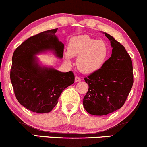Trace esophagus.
Segmentation results:
<instances>
[{"instance_id":"obj_1","label":"esophagus","mask_w":147,"mask_h":147,"mask_svg":"<svg viewBox=\"0 0 147 147\" xmlns=\"http://www.w3.org/2000/svg\"><path fill=\"white\" fill-rule=\"evenodd\" d=\"M81 78H80L79 77H78V76H75V81L76 83H77V82H79V81H81Z\"/></svg>"}]
</instances>
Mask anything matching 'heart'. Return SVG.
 Instances as JSON below:
<instances>
[{
    "instance_id": "heart-1",
    "label": "heart",
    "mask_w": 147,
    "mask_h": 147,
    "mask_svg": "<svg viewBox=\"0 0 147 147\" xmlns=\"http://www.w3.org/2000/svg\"><path fill=\"white\" fill-rule=\"evenodd\" d=\"M109 55L107 44L87 35L72 37L68 41L66 62L70 63V56L78 57L77 68L84 73H92L100 69Z\"/></svg>"
}]
</instances>
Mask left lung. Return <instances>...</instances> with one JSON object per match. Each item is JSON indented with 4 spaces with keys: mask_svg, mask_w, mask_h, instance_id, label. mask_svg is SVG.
I'll return each mask as SVG.
<instances>
[{
    "mask_svg": "<svg viewBox=\"0 0 147 147\" xmlns=\"http://www.w3.org/2000/svg\"><path fill=\"white\" fill-rule=\"evenodd\" d=\"M113 47L111 57L100 69L85 77L88 92L83 107L93 115H108L123 107L134 83L131 57L123 45L105 32Z\"/></svg>",
    "mask_w": 147,
    "mask_h": 147,
    "instance_id": "1",
    "label": "left lung"
}]
</instances>
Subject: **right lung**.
<instances>
[{
  "instance_id": "1",
  "label": "right lung",
  "mask_w": 147,
  "mask_h": 147,
  "mask_svg": "<svg viewBox=\"0 0 147 147\" xmlns=\"http://www.w3.org/2000/svg\"><path fill=\"white\" fill-rule=\"evenodd\" d=\"M57 30L30 36L13 54L10 79L15 96L20 104L32 112H50L64 89L75 82L72 71L61 72L40 67L36 62L34 55L45 50H53L57 57H63L64 45L55 35Z\"/></svg>"
}]
</instances>
